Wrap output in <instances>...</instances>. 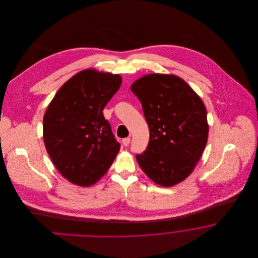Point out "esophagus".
I'll return each instance as SVG.
<instances>
[{
    "instance_id": "34e87169",
    "label": "esophagus",
    "mask_w": 258,
    "mask_h": 258,
    "mask_svg": "<svg viewBox=\"0 0 258 258\" xmlns=\"http://www.w3.org/2000/svg\"><path fill=\"white\" fill-rule=\"evenodd\" d=\"M122 142H123L124 146H128L130 143H131V138L130 137H125V138H123V140H122Z\"/></svg>"
}]
</instances>
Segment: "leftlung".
<instances>
[{
  "label": "left lung",
  "mask_w": 258,
  "mask_h": 258,
  "mask_svg": "<svg viewBox=\"0 0 258 258\" xmlns=\"http://www.w3.org/2000/svg\"><path fill=\"white\" fill-rule=\"evenodd\" d=\"M140 100L150 139L136 155L156 184L172 186L192 172L208 139L207 112L201 98L175 75L148 74L131 87Z\"/></svg>",
  "instance_id": "left-lung-1"
}]
</instances>
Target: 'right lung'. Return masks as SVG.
Returning <instances> with one entry per match:
<instances>
[{
	"label": "right lung",
	"instance_id": "right-lung-1",
	"mask_svg": "<svg viewBox=\"0 0 258 258\" xmlns=\"http://www.w3.org/2000/svg\"><path fill=\"white\" fill-rule=\"evenodd\" d=\"M122 84L118 74L85 70L59 89L43 117V140L56 168L74 184L97 183L120 143L102 110Z\"/></svg>",
	"mask_w": 258,
	"mask_h": 258
}]
</instances>
